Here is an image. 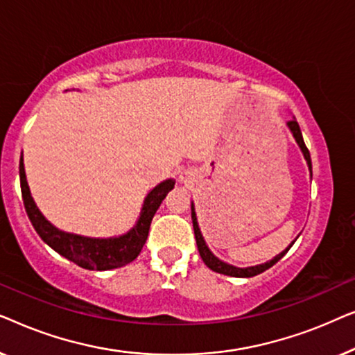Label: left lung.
Returning <instances> with one entry per match:
<instances>
[{
    "instance_id": "obj_1",
    "label": "left lung",
    "mask_w": 355,
    "mask_h": 355,
    "mask_svg": "<svg viewBox=\"0 0 355 355\" xmlns=\"http://www.w3.org/2000/svg\"><path fill=\"white\" fill-rule=\"evenodd\" d=\"M288 125H289V129L293 130V135L295 137V142L299 144V147H300V150H302L305 159H307V164H309L310 171H312V159H310L309 148L305 147V142H304L302 132H300L299 123H297V121H295V119H291L289 123H288ZM192 223H193V234H196V241H197V247H198V254H200L203 263H205L210 270L216 271V273L227 275V276H234V278H252V276H257V275L263 273L265 270L271 268V266H273V265L276 263V261H279L281 259H283V257L286 255V252H288V250L291 249V247H293L294 242H295V241H294L293 244H291V245L288 247V249L283 250L279 255H276L273 260L266 261V263H263V265L249 266V268H236V266L227 265V263H225V261L218 260L216 257L213 255L210 250H208L205 241H203V237H202V234H200V230H198L197 216H196V211H193V205H192Z\"/></svg>"
}]
</instances>
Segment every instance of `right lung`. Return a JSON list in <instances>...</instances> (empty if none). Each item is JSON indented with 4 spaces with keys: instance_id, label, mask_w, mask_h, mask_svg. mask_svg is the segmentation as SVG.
I'll list each match as a JSON object with an SVG mask.
<instances>
[{
    "instance_id": "obj_1",
    "label": "right lung",
    "mask_w": 355,
    "mask_h": 355,
    "mask_svg": "<svg viewBox=\"0 0 355 355\" xmlns=\"http://www.w3.org/2000/svg\"><path fill=\"white\" fill-rule=\"evenodd\" d=\"M19 176H21V191L22 200L26 211L31 220L32 226L35 227L38 236L46 242L51 249H55L58 254L66 257L67 260L74 261L76 265L87 270H113L130 263L137 259V255L145 245L147 241L150 223H152L155 213L158 207L162 205L163 198L174 187L173 179H168L153 189L145 198L142 213L132 230L128 234L114 237V239H90V237H82L76 234H67L56 230L50 225L35 205L33 198L28 191L26 181V171H24V163L21 158L19 163Z\"/></svg>"
}]
</instances>
